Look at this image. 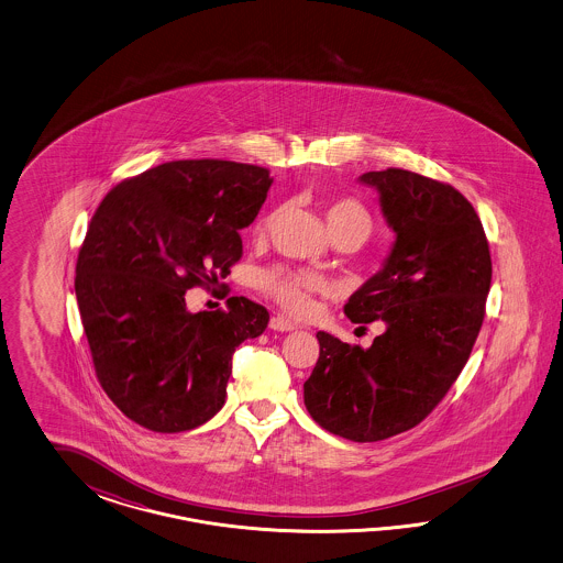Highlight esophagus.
Returning <instances> with one entry per match:
<instances>
[{
  "instance_id": "34e87169",
  "label": "esophagus",
  "mask_w": 563,
  "mask_h": 563,
  "mask_svg": "<svg viewBox=\"0 0 563 563\" xmlns=\"http://www.w3.org/2000/svg\"><path fill=\"white\" fill-rule=\"evenodd\" d=\"M271 328L276 330V332H290V330H295L297 324L289 320V318H285V316H273V320H271Z\"/></svg>"
}]
</instances>
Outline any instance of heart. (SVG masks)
<instances>
[{"label": "heart", "mask_w": 563, "mask_h": 563, "mask_svg": "<svg viewBox=\"0 0 563 563\" xmlns=\"http://www.w3.org/2000/svg\"><path fill=\"white\" fill-rule=\"evenodd\" d=\"M325 222L330 235L344 227L361 224L363 229L372 227V219L363 206L353 200H334L325 206ZM276 212L264 217L256 224L257 235H264L273 227ZM260 287L273 295L274 299L289 309L290 313H306L311 307V295L324 290V278L320 274L306 273V271H292V268H271L257 276Z\"/></svg>", "instance_id": "obj_1"}]
</instances>
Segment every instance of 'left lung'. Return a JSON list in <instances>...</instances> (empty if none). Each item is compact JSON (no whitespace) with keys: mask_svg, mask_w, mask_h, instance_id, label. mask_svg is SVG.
<instances>
[{"mask_svg":"<svg viewBox=\"0 0 563 563\" xmlns=\"http://www.w3.org/2000/svg\"><path fill=\"white\" fill-rule=\"evenodd\" d=\"M357 181L377 191L394 243L344 313L386 328L369 349L318 332L303 400L328 431L379 442L421 423L461 375L483 324L492 256L459 189L405 169L369 170Z\"/></svg>","mask_w":563,"mask_h":563,"instance_id":"8db88e82","label":"left lung"}]
</instances>
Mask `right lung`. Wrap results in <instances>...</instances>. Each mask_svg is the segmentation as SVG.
<instances>
[{
  "instance_id": "obj_1",
  "label": "right lung",
  "mask_w": 563,
  "mask_h": 563,
  "mask_svg": "<svg viewBox=\"0 0 563 563\" xmlns=\"http://www.w3.org/2000/svg\"><path fill=\"white\" fill-rule=\"evenodd\" d=\"M273 186L233 161H170L111 189L76 264V299L102 390L137 426L177 433L224 405L239 344L268 325L266 307L231 297L189 311L186 290L227 276Z\"/></svg>"
}]
</instances>
